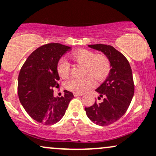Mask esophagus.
<instances>
[{
  "label": "esophagus",
  "instance_id": "obj_1",
  "mask_svg": "<svg viewBox=\"0 0 156 156\" xmlns=\"http://www.w3.org/2000/svg\"><path fill=\"white\" fill-rule=\"evenodd\" d=\"M73 95H74L75 97H77V96H81V95H83L82 93H77V92H74L73 93Z\"/></svg>",
  "mask_w": 156,
  "mask_h": 156
}]
</instances>
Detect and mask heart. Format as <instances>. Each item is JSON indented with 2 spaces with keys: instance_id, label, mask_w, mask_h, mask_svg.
<instances>
[{
  "instance_id": "b5f03b06",
  "label": "heart",
  "mask_w": 156,
  "mask_h": 156,
  "mask_svg": "<svg viewBox=\"0 0 156 156\" xmlns=\"http://www.w3.org/2000/svg\"><path fill=\"white\" fill-rule=\"evenodd\" d=\"M71 58L84 66L83 73L92 76L96 81L104 79L109 71V61L103 55H95L87 49H79L71 55ZM58 73L61 78H66L70 73V64L65 58L59 61L57 66ZM95 85L93 79L90 76L83 78H72L66 82L65 87L69 91L83 93Z\"/></svg>"
}]
</instances>
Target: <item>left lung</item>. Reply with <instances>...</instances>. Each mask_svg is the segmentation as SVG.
I'll return each instance as SVG.
<instances>
[{
    "label": "left lung",
    "mask_w": 156,
    "mask_h": 156,
    "mask_svg": "<svg viewBox=\"0 0 156 156\" xmlns=\"http://www.w3.org/2000/svg\"><path fill=\"white\" fill-rule=\"evenodd\" d=\"M88 47L104 54L109 60L111 69L107 79L95 90L100 94L98 98H104L103 101L85 107V111L94 124L109 125L124 115L134 95L130 65L124 55L112 46L93 44Z\"/></svg>",
    "instance_id": "1"
}]
</instances>
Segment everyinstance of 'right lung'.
<instances>
[{"label":"right lung","mask_w":156,"mask_h":156,"mask_svg":"<svg viewBox=\"0 0 156 156\" xmlns=\"http://www.w3.org/2000/svg\"><path fill=\"white\" fill-rule=\"evenodd\" d=\"M70 49L57 43L43 45L27 58L20 69L18 84L20 104L32 119L43 124L58 122L74 98L67 90L61 98L55 97L53 92L60 80L59 60Z\"/></svg>","instance_id":"add662e5"}]
</instances>
